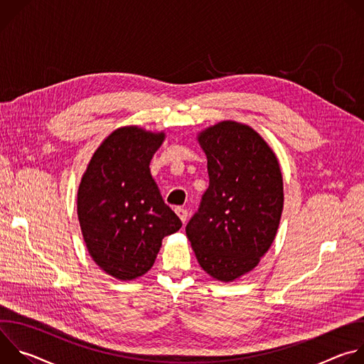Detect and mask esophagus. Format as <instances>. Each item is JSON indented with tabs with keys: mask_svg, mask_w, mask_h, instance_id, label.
<instances>
[{
	"mask_svg": "<svg viewBox=\"0 0 364 364\" xmlns=\"http://www.w3.org/2000/svg\"><path fill=\"white\" fill-rule=\"evenodd\" d=\"M176 213L178 215L180 220H181L183 223H186V220H187V216H188V212H187L186 209H183V207H177V209H176Z\"/></svg>",
	"mask_w": 364,
	"mask_h": 364,
	"instance_id": "34e87169",
	"label": "esophagus"
}]
</instances>
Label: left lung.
I'll return each mask as SVG.
<instances>
[{
  "label": "left lung",
  "mask_w": 364,
  "mask_h": 364,
  "mask_svg": "<svg viewBox=\"0 0 364 364\" xmlns=\"http://www.w3.org/2000/svg\"><path fill=\"white\" fill-rule=\"evenodd\" d=\"M197 141L210 183L186 233L203 271L233 282L257 267L277 236L284 209L279 161L261 135L236 121L203 129Z\"/></svg>",
  "instance_id": "left-lung-1"
}]
</instances>
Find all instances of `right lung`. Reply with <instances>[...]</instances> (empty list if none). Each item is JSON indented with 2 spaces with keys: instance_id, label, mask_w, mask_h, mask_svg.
Returning a JSON list of instances; mask_svg holds the SVG:
<instances>
[{
  "instance_id": "obj_1",
  "label": "right lung",
  "mask_w": 364,
  "mask_h": 364,
  "mask_svg": "<svg viewBox=\"0 0 364 364\" xmlns=\"http://www.w3.org/2000/svg\"><path fill=\"white\" fill-rule=\"evenodd\" d=\"M166 132L127 125L93 152L77 188V219L95 264L119 281L145 275L163 239L181 228L164 203L149 163Z\"/></svg>"
}]
</instances>
